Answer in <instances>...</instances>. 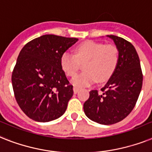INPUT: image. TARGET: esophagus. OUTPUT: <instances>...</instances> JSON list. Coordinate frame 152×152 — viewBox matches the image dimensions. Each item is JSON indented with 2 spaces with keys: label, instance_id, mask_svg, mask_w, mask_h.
I'll list each match as a JSON object with an SVG mask.
<instances>
[{
  "label": "esophagus",
  "instance_id": "esophagus-1",
  "mask_svg": "<svg viewBox=\"0 0 152 152\" xmlns=\"http://www.w3.org/2000/svg\"><path fill=\"white\" fill-rule=\"evenodd\" d=\"M79 90H80V88L77 87H73V92L74 94H77L78 93Z\"/></svg>",
  "mask_w": 152,
  "mask_h": 152
}]
</instances>
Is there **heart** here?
Here are the masks:
<instances>
[{"mask_svg":"<svg viewBox=\"0 0 152 152\" xmlns=\"http://www.w3.org/2000/svg\"><path fill=\"white\" fill-rule=\"evenodd\" d=\"M75 55L64 52L61 57L62 69L69 76H74L84 63V72L72 80L78 87H87L97 81L105 82L112 76L119 62V50L115 45L87 40L79 44Z\"/></svg>","mask_w":152,"mask_h":152,"instance_id":"obj_1","label":"heart"}]
</instances>
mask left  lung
<instances>
[{"label":"left lung","mask_w":152,"mask_h":152,"mask_svg":"<svg viewBox=\"0 0 152 152\" xmlns=\"http://www.w3.org/2000/svg\"><path fill=\"white\" fill-rule=\"evenodd\" d=\"M107 37L119 50V62L101 93L97 90L90 91L83 110L94 122L112 125L125 119L134 109L142 88L143 74L134 45L117 36Z\"/></svg>","instance_id":"1"}]
</instances>
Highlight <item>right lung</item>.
Segmentation results:
<instances>
[{
    "mask_svg": "<svg viewBox=\"0 0 152 152\" xmlns=\"http://www.w3.org/2000/svg\"><path fill=\"white\" fill-rule=\"evenodd\" d=\"M77 38L43 35L21 50L12 75L18 106L37 122L55 120L65 113L73 95L61 65V57Z\"/></svg>",
    "mask_w": 152,
    "mask_h": 152,
    "instance_id": "obj_1",
    "label": "right lung"
}]
</instances>
